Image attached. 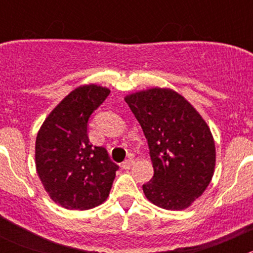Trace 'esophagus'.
I'll list each match as a JSON object with an SVG mask.
<instances>
[{"instance_id":"34e87169","label":"esophagus","mask_w":253,"mask_h":253,"mask_svg":"<svg viewBox=\"0 0 253 253\" xmlns=\"http://www.w3.org/2000/svg\"><path fill=\"white\" fill-rule=\"evenodd\" d=\"M133 163H134V160L132 159V158H128V159H127V160H125V162L122 163V169H125V170H128L129 168H131L132 165H133Z\"/></svg>"}]
</instances>
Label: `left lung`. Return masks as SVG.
I'll return each mask as SVG.
<instances>
[{
	"instance_id": "left-lung-1",
	"label": "left lung",
	"mask_w": 253,
	"mask_h": 253,
	"mask_svg": "<svg viewBox=\"0 0 253 253\" xmlns=\"http://www.w3.org/2000/svg\"><path fill=\"white\" fill-rule=\"evenodd\" d=\"M141 125L154 175L143 185L149 202L168 211L188 208L203 195L215 169V142L206 120L190 101L170 88L125 96Z\"/></svg>"
}]
</instances>
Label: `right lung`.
<instances>
[{
  "instance_id": "right-lung-1",
  "label": "right lung",
  "mask_w": 253,
  "mask_h": 253,
  "mask_svg": "<svg viewBox=\"0 0 253 253\" xmlns=\"http://www.w3.org/2000/svg\"><path fill=\"white\" fill-rule=\"evenodd\" d=\"M109 94L110 89L98 84L77 86L47 115L37 134V174L51 200L66 209L88 211L110 193L119 167L86 134L91 112Z\"/></svg>"
}]
</instances>
